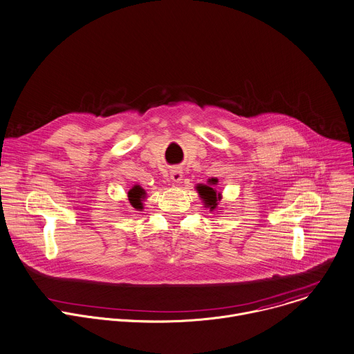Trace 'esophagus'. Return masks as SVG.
Here are the masks:
<instances>
[{"label":"esophagus","mask_w":354,"mask_h":354,"mask_svg":"<svg viewBox=\"0 0 354 354\" xmlns=\"http://www.w3.org/2000/svg\"><path fill=\"white\" fill-rule=\"evenodd\" d=\"M182 171L180 169H172L171 171V179H172V182H180L182 180Z\"/></svg>","instance_id":"obj_1"}]
</instances>
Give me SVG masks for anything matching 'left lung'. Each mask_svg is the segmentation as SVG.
Returning <instances> with one entry per match:
<instances>
[{
  "label": "left lung",
  "instance_id": "8db88e82",
  "mask_svg": "<svg viewBox=\"0 0 354 354\" xmlns=\"http://www.w3.org/2000/svg\"><path fill=\"white\" fill-rule=\"evenodd\" d=\"M216 179H211L209 183L211 185H216ZM197 192L200 194V197L204 200L205 205L209 207V209H215V207L218 205L216 201L221 198L219 193H216L211 186H207V185H198L197 186Z\"/></svg>",
  "mask_w": 354,
  "mask_h": 354
}]
</instances>
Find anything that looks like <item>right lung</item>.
Returning a JSON list of instances; mask_svg holds the SVG:
<instances>
[{"label": "right lung", "instance_id": "1", "mask_svg": "<svg viewBox=\"0 0 354 354\" xmlns=\"http://www.w3.org/2000/svg\"><path fill=\"white\" fill-rule=\"evenodd\" d=\"M145 194H146V193H145V190H143L140 186H133V187L129 190V193H128L129 201H131V204H132L136 209H143L142 201H143V198L146 197Z\"/></svg>", "mask_w": 354, "mask_h": 354}]
</instances>
